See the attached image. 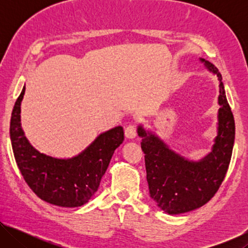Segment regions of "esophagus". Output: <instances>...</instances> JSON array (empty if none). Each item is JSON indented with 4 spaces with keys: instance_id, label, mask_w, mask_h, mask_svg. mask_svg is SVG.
<instances>
[{
    "instance_id": "esophagus-1",
    "label": "esophagus",
    "mask_w": 248,
    "mask_h": 248,
    "mask_svg": "<svg viewBox=\"0 0 248 248\" xmlns=\"http://www.w3.org/2000/svg\"><path fill=\"white\" fill-rule=\"evenodd\" d=\"M124 136H125V138H128V139H130V140L134 139V138L137 137L136 127H134V125H129V127L125 128Z\"/></svg>"
}]
</instances>
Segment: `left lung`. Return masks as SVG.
<instances>
[{
	"instance_id": "obj_1",
	"label": "left lung",
	"mask_w": 248,
	"mask_h": 248,
	"mask_svg": "<svg viewBox=\"0 0 248 248\" xmlns=\"http://www.w3.org/2000/svg\"><path fill=\"white\" fill-rule=\"evenodd\" d=\"M204 68L217 78V137L211 151L200 159L176 152L152 129L139 124L138 136L144 152L150 197L167 215H182L202 207L215 196L225 177L232 156L235 123L225 95L222 77L215 65L199 58Z\"/></svg>"
}]
</instances>
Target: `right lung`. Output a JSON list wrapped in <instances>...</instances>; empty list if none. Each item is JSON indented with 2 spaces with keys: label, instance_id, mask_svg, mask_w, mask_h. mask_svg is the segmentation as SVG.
I'll list each match as a JSON object with an SVG mask.
<instances>
[{
  "label": "right lung",
  "instance_id": "right-lung-1",
  "mask_svg": "<svg viewBox=\"0 0 248 248\" xmlns=\"http://www.w3.org/2000/svg\"><path fill=\"white\" fill-rule=\"evenodd\" d=\"M24 95L25 86L12 111L10 137L25 182L46 202L63 208L81 207L97 191L112 155L124 140V128L117 125L98 134L72 157H54L37 150L25 136L20 119Z\"/></svg>",
  "mask_w": 248,
  "mask_h": 248
}]
</instances>
